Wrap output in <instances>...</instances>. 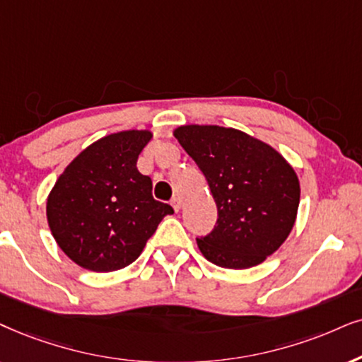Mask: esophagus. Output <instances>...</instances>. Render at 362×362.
<instances>
[{"mask_svg":"<svg viewBox=\"0 0 362 362\" xmlns=\"http://www.w3.org/2000/svg\"><path fill=\"white\" fill-rule=\"evenodd\" d=\"M172 207H173V210H175V212H178V210L182 209V200L178 199V197H173V199H172Z\"/></svg>","mask_w":362,"mask_h":362,"instance_id":"esophagus-1","label":"esophagus"}]
</instances>
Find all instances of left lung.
Returning a JSON list of instances; mask_svg holds the SVG:
<instances>
[{"instance_id":"8db88e82","label":"left lung","mask_w":362,"mask_h":362,"mask_svg":"<svg viewBox=\"0 0 362 362\" xmlns=\"http://www.w3.org/2000/svg\"><path fill=\"white\" fill-rule=\"evenodd\" d=\"M178 144L207 178L217 205L214 230L197 239L210 262L249 269L276 252L294 227L300 187L277 150L254 136L217 125H185Z\"/></svg>"}]
</instances>
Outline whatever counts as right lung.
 Segmentation results:
<instances>
[{
	"label": "right lung",
	"mask_w": 362,
	"mask_h": 362,
	"mask_svg": "<svg viewBox=\"0 0 362 362\" xmlns=\"http://www.w3.org/2000/svg\"><path fill=\"white\" fill-rule=\"evenodd\" d=\"M152 139L148 130L103 136L58 177L47 217L59 249L80 267L112 272L139 257L165 215L168 204L152 195V178L136 160Z\"/></svg>",
	"instance_id": "obj_1"
}]
</instances>
